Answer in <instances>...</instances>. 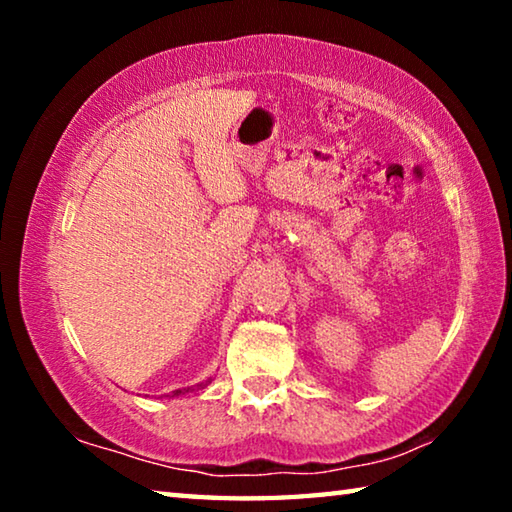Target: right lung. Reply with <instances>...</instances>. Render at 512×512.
I'll list each match as a JSON object with an SVG mask.
<instances>
[{
  "mask_svg": "<svg viewBox=\"0 0 512 512\" xmlns=\"http://www.w3.org/2000/svg\"><path fill=\"white\" fill-rule=\"evenodd\" d=\"M203 386H207V384H198V388H203ZM194 388H178V391H173V397H178V395H185V393H192Z\"/></svg>",
  "mask_w": 512,
  "mask_h": 512,
  "instance_id": "obj_1",
  "label": "right lung"
}]
</instances>
